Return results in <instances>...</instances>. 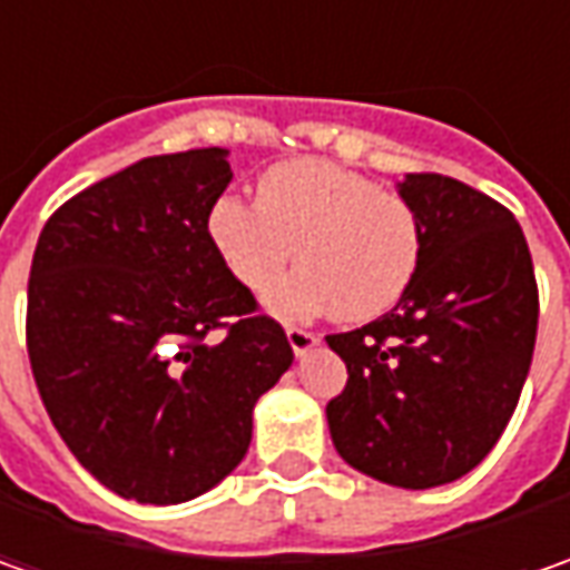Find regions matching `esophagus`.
<instances>
[{"label":"esophagus","mask_w":570,"mask_h":570,"mask_svg":"<svg viewBox=\"0 0 570 570\" xmlns=\"http://www.w3.org/2000/svg\"><path fill=\"white\" fill-rule=\"evenodd\" d=\"M285 333H288V342H292L295 355H307V352L320 342L317 333H311V330H304V326H288Z\"/></svg>","instance_id":"esophagus-1"}]
</instances>
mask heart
Masks as SVG:
<instances>
[{
  "instance_id": "1",
  "label": "heart",
  "mask_w": 570,
  "mask_h": 570,
  "mask_svg": "<svg viewBox=\"0 0 570 570\" xmlns=\"http://www.w3.org/2000/svg\"><path fill=\"white\" fill-rule=\"evenodd\" d=\"M206 230L222 266L253 295L269 292L297 253L301 273L269 297L285 317L314 311H333L345 323L381 317L400 304L422 263L415 208L320 158L269 167L256 203L218 196Z\"/></svg>"
}]
</instances>
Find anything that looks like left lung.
Returning <instances> with one entry per match:
<instances>
[{
    "mask_svg": "<svg viewBox=\"0 0 570 570\" xmlns=\"http://www.w3.org/2000/svg\"><path fill=\"white\" fill-rule=\"evenodd\" d=\"M422 263L400 304L326 336L348 381L326 405L340 456L400 489L466 475L514 415L537 345L527 237L492 196L441 174H405Z\"/></svg>",
    "mask_w": 570,
    "mask_h": 570,
    "instance_id": "1",
    "label": "left lung"
}]
</instances>
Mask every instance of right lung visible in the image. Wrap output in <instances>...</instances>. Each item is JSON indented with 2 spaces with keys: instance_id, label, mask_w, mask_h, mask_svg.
<instances>
[{
  "instance_id": "right-lung-1",
  "label": "right lung",
  "mask_w": 570,
  "mask_h": 570,
  "mask_svg": "<svg viewBox=\"0 0 570 570\" xmlns=\"http://www.w3.org/2000/svg\"><path fill=\"white\" fill-rule=\"evenodd\" d=\"M225 155L142 158L56 208L33 250L40 400L78 463L139 504L215 489L250 448L256 400L295 362L208 244Z\"/></svg>"
}]
</instances>
